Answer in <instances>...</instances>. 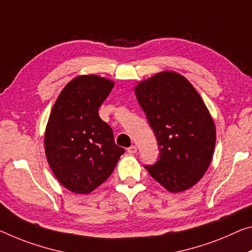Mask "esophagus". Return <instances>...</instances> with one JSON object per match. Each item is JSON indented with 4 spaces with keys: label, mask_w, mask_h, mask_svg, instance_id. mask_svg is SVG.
<instances>
[{
    "label": "esophagus",
    "mask_w": 252,
    "mask_h": 252,
    "mask_svg": "<svg viewBox=\"0 0 252 252\" xmlns=\"http://www.w3.org/2000/svg\"><path fill=\"white\" fill-rule=\"evenodd\" d=\"M137 147H135V146H131V147H129V148H127V149H126V151H127V153H129L130 155H133V154H135V153H137Z\"/></svg>",
    "instance_id": "1"
}]
</instances>
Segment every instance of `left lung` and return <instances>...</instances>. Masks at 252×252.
Masks as SVG:
<instances>
[{"instance_id": "left-lung-1", "label": "left lung", "mask_w": 252, "mask_h": 252, "mask_svg": "<svg viewBox=\"0 0 252 252\" xmlns=\"http://www.w3.org/2000/svg\"><path fill=\"white\" fill-rule=\"evenodd\" d=\"M134 91L160 149L158 161L145 168L171 193L190 189L209 168L217 140L204 102L175 71L156 74Z\"/></svg>"}]
</instances>
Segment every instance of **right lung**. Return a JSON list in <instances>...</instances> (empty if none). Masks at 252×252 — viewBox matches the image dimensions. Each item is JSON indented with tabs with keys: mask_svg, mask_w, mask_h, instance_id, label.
Returning a JSON list of instances; mask_svg holds the SVG:
<instances>
[{
	"mask_svg": "<svg viewBox=\"0 0 252 252\" xmlns=\"http://www.w3.org/2000/svg\"><path fill=\"white\" fill-rule=\"evenodd\" d=\"M114 83L97 75L74 78L61 92L45 133L47 160L67 189L89 194L110 177L125 154L98 109Z\"/></svg>",
	"mask_w": 252,
	"mask_h": 252,
	"instance_id": "right-lung-1",
	"label": "right lung"
}]
</instances>
